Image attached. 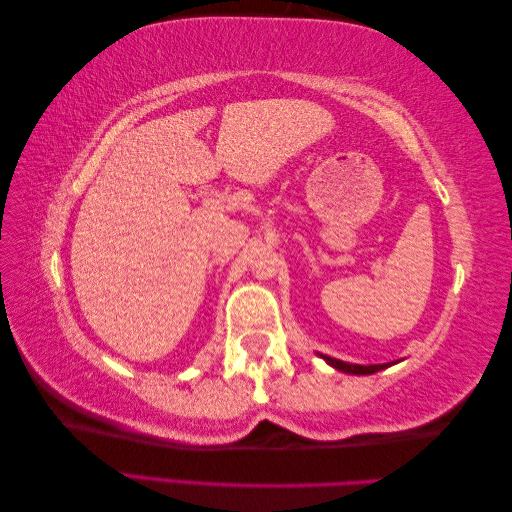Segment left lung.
Instances as JSON below:
<instances>
[{
  "label": "left lung",
  "mask_w": 512,
  "mask_h": 512,
  "mask_svg": "<svg viewBox=\"0 0 512 512\" xmlns=\"http://www.w3.org/2000/svg\"><path fill=\"white\" fill-rule=\"evenodd\" d=\"M318 356L325 360L327 364H331L333 369H338L342 373H351V375H371V373H378L382 369L391 367V364H395V362H387V364H351V362H342V360H336V358L322 356V353H318Z\"/></svg>",
  "instance_id": "left-lung-1"
}]
</instances>
